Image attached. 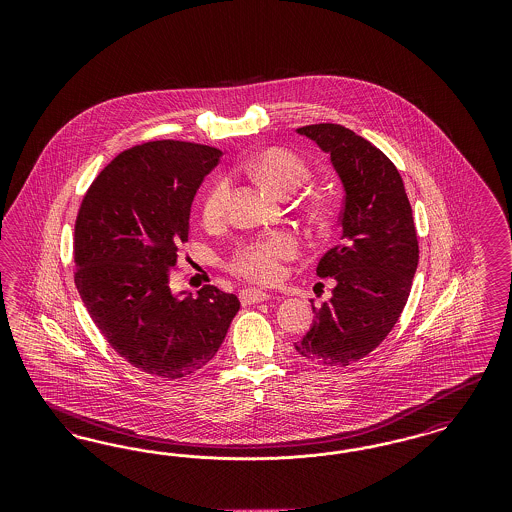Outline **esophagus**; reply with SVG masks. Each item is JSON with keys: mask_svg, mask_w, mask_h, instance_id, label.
Instances as JSON below:
<instances>
[{"mask_svg": "<svg viewBox=\"0 0 512 512\" xmlns=\"http://www.w3.org/2000/svg\"><path fill=\"white\" fill-rule=\"evenodd\" d=\"M270 295L267 292H261V290H255V288H245L240 292V301L244 305H253V303H261V301H268Z\"/></svg>", "mask_w": 512, "mask_h": 512, "instance_id": "34e87169", "label": "esophagus"}]
</instances>
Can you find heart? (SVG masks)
Returning <instances> with one entry per match:
<instances>
[{
  "label": "heart",
  "mask_w": 512,
  "mask_h": 512,
  "mask_svg": "<svg viewBox=\"0 0 512 512\" xmlns=\"http://www.w3.org/2000/svg\"><path fill=\"white\" fill-rule=\"evenodd\" d=\"M247 171L278 195H292L311 176L309 165L299 155L282 147L257 153L253 159H249ZM230 197L232 182L228 178H219L203 199L201 215L205 224L213 226L226 219ZM311 213L317 220L326 219L328 207L324 203H315ZM297 251L299 242L292 232H274L238 245L228 259V268L251 282L270 284L282 276L284 261L293 259Z\"/></svg>",
  "instance_id": "heart-1"
}]
</instances>
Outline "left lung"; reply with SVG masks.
<instances>
[{"mask_svg": "<svg viewBox=\"0 0 512 512\" xmlns=\"http://www.w3.org/2000/svg\"><path fill=\"white\" fill-rule=\"evenodd\" d=\"M297 134L330 155L343 184L340 244L318 261L334 278L313 328L295 351L315 365L341 368L376 349L401 317L418 267L413 209L390 159L341 124H311Z\"/></svg>", "mask_w": 512, "mask_h": 512, "instance_id": "obj_1", "label": "left lung"}]
</instances>
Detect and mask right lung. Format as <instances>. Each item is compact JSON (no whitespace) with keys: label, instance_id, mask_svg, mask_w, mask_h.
<instances>
[{"label":"right lung","instance_id":"add662e5","mask_svg":"<svg viewBox=\"0 0 512 512\" xmlns=\"http://www.w3.org/2000/svg\"><path fill=\"white\" fill-rule=\"evenodd\" d=\"M222 151L159 140L117 155L92 182L74 224V284L124 361L163 380L207 365L240 311L234 293L172 295L169 272L188 242L190 211Z\"/></svg>","mask_w":512,"mask_h":512}]
</instances>
